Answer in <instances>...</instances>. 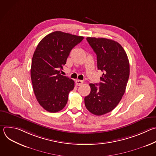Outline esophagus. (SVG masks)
<instances>
[{"mask_svg":"<svg viewBox=\"0 0 156 156\" xmlns=\"http://www.w3.org/2000/svg\"><path fill=\"white\" fill-rule=\"evenodd\" d=\"M83 83V81L82 80H76L75 81V84L76 86H80Z\"/></svg>","mask_w":156,"mask_h":156,"instance_id":"34e87169","label":"esophagus"}]
</instances>
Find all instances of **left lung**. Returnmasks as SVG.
Instances as JSON below:
<instances>
[{
  "mask_svg": "<svg viewBox=\"0 0 156 156\" xmlns=\"http://www.w3.org/2000/svg\"><path fill=\"white\" fill-rule=\"evenodd\" d=\"M86 39L96 54L98 69L103 74L101 82L90 84L91 92L85 97L84 104L91 113L102 115L112 111L125 92L129 76V61L119 42L106 38L87 37Z\"/></svg>",
  "mask_w": 156,
  "mask_h": 156,
  "instance_id": "8db88e82",
  "label": "left lung"
}]
</instances>
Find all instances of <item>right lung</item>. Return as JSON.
I'll use <instances>...</instances> for the list:
<instances>
[{"mask_svg":"<svg viewBox=\"0 0 156 156\" xmlns=\"http://www.w3.org/2000/svg\"><path fill=\"white\" fill-rule=\"evenodd\" d=\"M83 36L54 31L44 37L34 52L31 78L39 104L49 112L62 110L73 90V80L60 73L72 49Z\"/></svg>","mask_w":156,"mask_h":156,"instance_id":"obj_1","label":"right lung"}]
</instances>
